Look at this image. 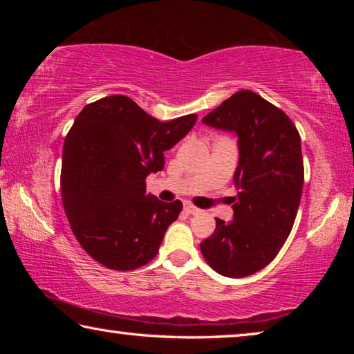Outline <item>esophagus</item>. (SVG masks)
I'll return each mask as SVG.
<instances>
[{"label": "esophagus", "mask_w": 354, "mask_h": 354, "mask_svg": "<svg viewBox=\"0 0 354 354\" xmlns=\"http://www.w3.org/2000/svg\"><path fill=\"white\" fill-rule=\"evenodd\" d=\"M184 211L187 212V214H198L200 209L195 207V206H192V205H184Z\"/></svg>", "instance_id": "esophagus-1"}]
</instances>
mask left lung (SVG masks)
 <instances>
[{
  "instance_id": "8db88e82",
  "label": "left lung",
  "mask_w": 354,
  "mask_h": 354,
  "mask_svg": "<svg viewBox=\"0 0 354 354\" xmlns=\"http://www.w3.org/2000/svg\"><path fill=\"white\" fill-rule=\"evenodd\" d=\"M203 123L237 136L239 192L234 217L215 218L201 253L223 277H250L277 257L292 231L304 183L301 139L283 111L251 91L225 100Z\"/></svg>"
}]
</instances>
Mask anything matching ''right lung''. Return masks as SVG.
Segmentation results:
<instances>
[{"mask_svg":"<svg viewBox=\"0 0 354 354\" xmlns=\"http://www.w3.org/2000/svg\"><path fill=\"white\" fill-rule=\"evenodd\" d=\"M195 122L196 113L159 122L124 95L76 117L62 149V203L77 242L101 266L129 272L158 254L183 203L145 195V179Z\"/></svg>","mask_w":354,"mask_h":354,"instance_id":"obj_1","label":"right lung"}]
</instances>
